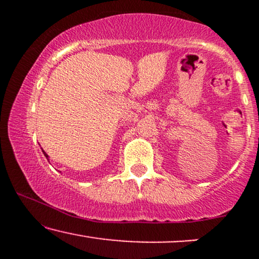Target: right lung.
<instances>
[{
  "label": "right lung",
  "instance_id": "1",
  "mask_svg": "<svg viewBox=\"0 0 259 259\" xmlns=\"http://www.w3.org/2000/svg\"><path fill=\"white\" fill-rule=\"evenodd\" d=\"M42 153L45 154V157H46V158H47V160H49V163H50V159H49V156H47V154H46V152H44V150H42Z\"/></svg>",
  "mask_w": 259,
  "mask_h": 259
}]
</instances>
